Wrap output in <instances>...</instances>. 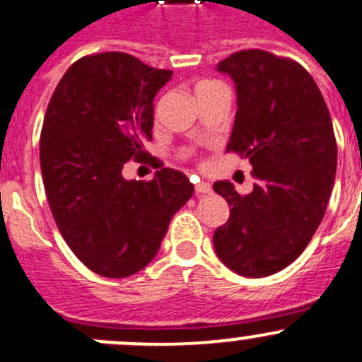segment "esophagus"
Segmentation results:
<instances>
[{
	"label": "esophagus",
	"instance_id": "obj_1",
	"mask_svg": "<svg viewBox=\"0 0 362 362\" xmlns=\"http://www.w3.org/2000/svg\"><path fill=\"white\" fill-rule=\"evenodd\" d=\"M194 189H196V194H210V192H212V185L209 184V182H196V185H194Z\"/></svg>",
	"mask_w": 362,
	"mask_h": 362
}]
</instances>
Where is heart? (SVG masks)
<instances>
[{
	"mask_svg": "<svg viewBox=\"0 0 362 362\" xmlns=\"http://www.w3.org/2000/svg\"><path fill=\"white\" fill-rule=\"evenodd\" d=\"M203 84H209V83H203ZM199 86H202V84H199Z\"/></svg>",
	"mask_w": 362,
	"mask_h": 362,
	"instance_id": "b5f03b06",
	"label": "heart"
}]
</instances>
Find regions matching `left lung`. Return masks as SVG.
<instances>
[{
	"label": "left lung",
	"mask_w": 362,
	"mask_h": 362,
	"mask_svg": "<svg viewBox=\"0 0 362 362\" xmlns=\"http://www.w3.org/2000/svg\"><path fill=\"white\" fill-rule=\"evenodd\" d=\"M217 72L237 93L226 152L249 159L256 182L245 196L228 180L214 184L231 206L214 249L237 274L265 278L299 258L324 219L338 164L334 129L317 83L292 59L247 49Z\"/></svg>",
	"instance_id": "left-lung-1"
}]
</instances>
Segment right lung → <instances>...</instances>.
Returning <instances> with one entry per match:
<instances>
[{
	"instance_id": "add662e5",
	"label": "right lung",
	"mask_w": 362,
	"mask_h": 362,
	"mask_svg": "<svg viewBox=\"0 0 362 362\" xmlns=\"http://www.w3.org/2000/svg\"><path fill=\"white\" fill-rule=\"evenodd\" d=\"M125 52L77 59L45 111L40 168L52 217L74 255L95 274L127 278L157 255L194 185L163 168L150 182L125 180L152 139L153 99L171 79Z\"/></svg>"
}]
</instances>
